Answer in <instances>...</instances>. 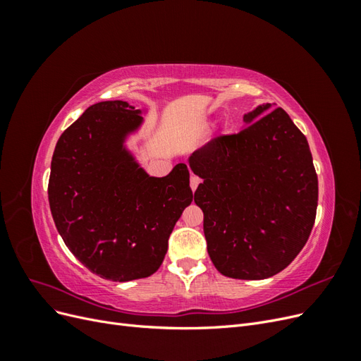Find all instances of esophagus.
<instances>
[{"instance_id":"esophagus-1","label":"esophagus","mask_w":361,"mask_h":361,"mask_svg":"<svg viewBox=\"0 0 361 361\" xmlns=\"http://www.w3.org/2000/svg\"><path fill=\"white\" fill-rule=\"evenodd\" d=\"M200 182H202V179H200L199 176H195V174H192V176L190 178V185H191V190H192V191L197 190V187H199V185H200Z\"/></svg>"}]
</instances>
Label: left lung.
I'll return each mask as SVG.
<instances>
[{
	"instance_id": "obj_1",
	"label": "left lung",
	"mask_w": 361,
	"mask_h": 361,
	"mask_svg": "<svg viewBox=\"0 0 361 361\" xmlns=\"http://www.w3.org/2000/svg\"><path fill=\"white\" fill-rule=\"evenodd\" d=\"M269 106H257L244 116L250 125L214 137L190 158L203 179L194 202L203 211L207 253L226 277L279 274L314 224L318 174L307 138L283 108L267 114Z\"/></svg>"
}]
</instances>
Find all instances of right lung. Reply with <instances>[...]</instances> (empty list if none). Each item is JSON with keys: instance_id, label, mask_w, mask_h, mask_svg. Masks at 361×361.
I'll return each mask as SVG.
<instances>
[{"instance_id": "add662e5", "label": "right lung", "mask_w": 361, "mask_h": 361, "mask_svg": "<svg viewBox=\"0 0 361 361\" xmlns=\"http://www.w3.org/2000/svg\"><path fill=\"white\" fill-rule=\"evenodd\" d=\"M140 123V110L125 101L94 104L61 134L51 161L48 199L59 233L87 269L113 281L157 272L192 202L185 164L152 178L123 149Z\"/></svg>"}]
</instances>
